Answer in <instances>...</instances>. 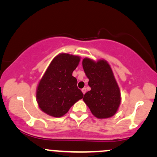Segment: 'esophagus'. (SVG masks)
<instances>
[{
	"label": "esophagus",
	"mask_w": 157,
	"mask_h": 157,
	"mask_svg": "<svg viewBox=\"0 0 157 157\" xmlns=\"http://www.w3.org/2000/svg\"><path fill=\"white\" fill-rule=\"evenodd\" d=\"M81 91H82V94H86V88H83V89H82V90H81Z\"/></svg>",
	"instance_id": "obj_1"
}]
</instances>
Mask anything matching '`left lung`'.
Segmentation results:
<instances>
[{
    "mask_svg": "<svg viewBox=\"0 0 157 157\" xmlns=\"http://www.w3.org/2000/svg\"><path fill=\"white\" fill-rule=\"evenodd\" d=\"M85 74L91 90L85 94L83 101L95 117L107 119L117 112L121 103V93L112 68L108 61L82 60Z\"/></svg>",
    "mask_w": 157,
    "mask_h": 157,
    "instance_id": "obj_1",
    "label": "left lung"
}]
</instances>
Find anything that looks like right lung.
<instances>
[{"mask_svg":"<svg viewBox=\"0 0 157 157\" xmlns=\"http://www.w3.org/2000/svg\"><path fill=\"white\" fill-rule=\"evenodd\" d=\"M80 61V56L60 53L48 65L36 90L38 107L46 114L61 117L83 97L72 76Z\"/></svg>","mask_w":157,"mask_h":157,"instance_id":"1","label":"right lung"}]
</instances>
